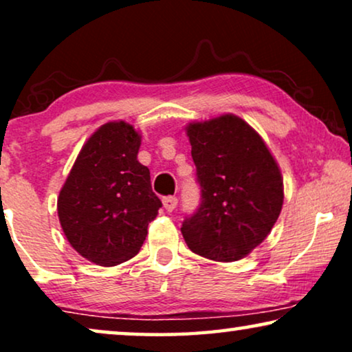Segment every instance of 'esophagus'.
Masks as SVG:
<instances>
[{
    "mask_svg": "<svg viewBox=\"0 0 352 352\" xmlns=\"http://www.w3.org/2000/svg\"><path fill=\"white\" fill-rule=\"evenodd\" d=\"M163 206H165V210L166 211H173L177 206V199L176 197H165V199H163Z\"/></svg>",
    "mask_w": 352,
    "mask_h": 352,
    "instance_id": "obj_1",
    "label": "esophagus"
}]
</instances>
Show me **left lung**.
<instances>
[{"label": "left lung", "instance_id": "obj_1", "mask_svg": "<svg viewBox=\"0 0 352 352\" xmlns=\"http://www.w3.org/2000/svg\"><path fill=\"white\" fill-rule=\"evenodd\" d=\"M200 205L181 232L192 252L237 261L267 237L280 214L283 179L261 136L242 118L221 115L186 128Z\"/></svg>", "mask_w": 352, "mask_h": 352}]
</instances>
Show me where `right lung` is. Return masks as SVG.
I'll list each match as a JSON object with an SVG mask.
<instances>
[{"instance_id": "1", "label": "right lung", "mask_w": 352, "mask_h": 352, "mask_svg": "<svg viewBox=\"0 0 352 352\" xmlns=\"http://www.w3.org/2000/svg\"><path fill=\"white\" fill-rule=\"evenodd\" d=\"M141 136L129 123L109 122L76 157L57 199L67 240L81 256L115 266L141 250L162 201L151 171L138 162Z\"/></svg>"}]
</instances>
